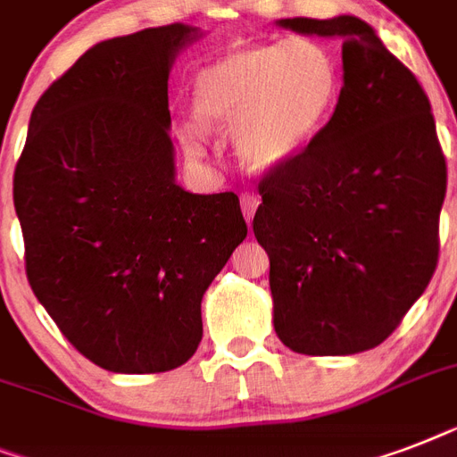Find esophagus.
<instances>
[{
    "mask_svg": "<svg viewBox=\"0 0 457 457\" xmlns=\"http://www.w3.org/2000/svg\"><path fill=\"white\" fill-rule=\"evenodd\" d=\"M256 208H258V196L256 194H242V213L244 218H246V222L251 225V220H253V215H256Z\"/></svg>",
    "mask_w": 457,
    "mask_h": 457,
    "instance_id": "esophagus-1",
    "label": "esophagus"
}]
</instances>
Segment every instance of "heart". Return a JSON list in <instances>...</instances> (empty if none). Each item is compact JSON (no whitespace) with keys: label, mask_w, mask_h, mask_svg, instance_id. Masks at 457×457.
I'll return each instance as SVG.
<instances>
[{"label":"heart","mask_w":457,"mask_h":457,"mask_svg":"<svg viewBox=\"0 0 457 457\" xmlns=\"http://www.w3.org/2000/svg\"><path fill=\"white\" fill-rule=\"evenodd\" d=\"M341 95L334 54L312 37L239 45L196 73L192 104L206 125H232L235 154L251 170L289 163L320 137ZM189 156L204 154V128L178 125Z\"/></svg>","instance_id":"obj_1"}]
</instances>
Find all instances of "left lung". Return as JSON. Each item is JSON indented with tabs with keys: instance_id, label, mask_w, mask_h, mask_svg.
I'll use <instances>...</instances> for the list:
<instances>
[{
	"instance_id": "1",
	"label": "left lung",
	"mask_w": 457,
	"mask_h": 457,
	"mask_svg": "<svg viewBox=\"0 0 457 457\" xmlns=\"http://www.w3.org/2000/svg\"><path fill=\"white\" fill-rule=\"evenodd\" d=\"M278 23L344 39V87L320 137L258 182L272 322L296 353H361L401 325L436 270L446 158L425 89L365 21Z\"/></svg>"
}]
</instances>
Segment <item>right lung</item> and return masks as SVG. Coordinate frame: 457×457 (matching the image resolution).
Masks as SVG:
<instances>
[{"label": "right lung", "mask_w": 457, "mask_h": 457, "mask_svg": "<svg viewBox=\"0 0 457 457\" xmlns=\"http://www.w3.org/2000/svg\"><path fill=\"white\" fill-rule=\"evenodd\" d=\"M196 37L172 23L87 49L35 104L13 172L32 292L109 372L189 361L201 299L246 237L235 192L175 182L168 75Z\"/></svg>", "instance_id": "add662e5"}]
</instances>
